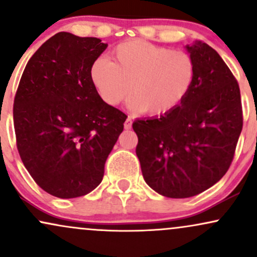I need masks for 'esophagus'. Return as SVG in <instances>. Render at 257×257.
Instances as JSON below:
<instances>
[{"mask_svg": "<svg viewBox=\"0 0 257 257\" xmlns=\"http://www.w3.org/2000/svg\"><path fill=\"white\" fill-rule=\"evenodd\" d=\"M124 128H125V129H131V128H132V118H131V117H128V118L125 119V122H124Z\"/></svg>", "mask_w": 257, "mask_h": 257, "instance_id": "34e87169", "label": "esophagus"}]
</instances>
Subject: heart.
<instances>
[{
	"label": "heart",
	"instance_id": "b5f03b06",
	"mask_svg": "<svg viewBox=\"0 0 257 257\" xmlns=\"http://www.w3.org/2000/svg\"><path fill=\"white\" fill-rule=\"evenodd\" d=\"M113 61L98 58L89 70L91 83L102 101L119 105L129 91V107L162 116L173 111L188 95L196 78V64L185 51H170L146 41L118 44Z\"/></svg>",
	"mask_w": 257,
	"mask_h": 257
}]
</instances>
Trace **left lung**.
Masks as SVG:
<instances>
[{
    "label": "left lung",
    "mask_w": 257,
    "mask_h": 257,
    "mask_svg": "<svg viewBox=\"0 0 257 257\" xmlns=\"http://www.w3.org/2000/svg\"><path fill=\"white\" fill-rule=\"evenodd\" d=\"M186 48L196 64L188 95L159 118L133 123L144 179L169 198L193 197L216 184L243 128L239 85L225 61L200 41Z\"/></svg>",
    "instance_id": "1"
}]
</instances>
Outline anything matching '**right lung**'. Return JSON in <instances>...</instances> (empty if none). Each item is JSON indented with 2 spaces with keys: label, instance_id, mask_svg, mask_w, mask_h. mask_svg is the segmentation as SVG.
<instances>
[{
  "label": "right lung",
  "instance_id": "1",
  "mask_svg": "<svg viewBox=\"0 0 257 257\" xmlns=\"http://www.w3.org/2000/svg\"><path fill=\"white\" fill-rule=\"evenodd\" d=\"M107 44L96 37L59 32L26 64L14 98L20 158L35 182L58 198L91 192L126 114L107 105L89 70Z\"/></svg>",
  "mask_w": 257,
  "mask_h": 257
}]
</instances>
